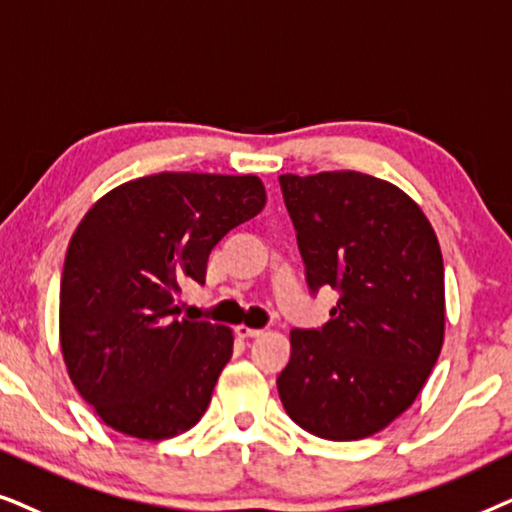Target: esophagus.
<instances>
[{
  "instance_id": "1",
  "label": "esophagus",
  "mask_w": 512,
  "mask_h": 512,
  "mask_svg": "<svg viewBox=\"0 0 512 512\" xmlns=\"http://www.w3.org/2000/svg\"><path fill=\"white\" fill-rule=\"evenodd\" d=\"M236 335L248 339V337H260L262 330H257V327H248V325H236Z\"/></svg>"
}]
</instances>
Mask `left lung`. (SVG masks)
Instances as JSON below:
<instances>
[{"instance_id": "1", "label": "left lung", "mask_w": 512, "mask_h": 512, "mask_svg": "<svg viewBox=\"0 0 512 512\" xmlns=\"http://www.w3.org/2000/svg\"><path fill=\"white\" fill-rule=\"evenodd\" d=\"M311 292H339L320 330L290 332L278 374L288 417L318 438L363 440L424 388L445 339V267L421 208L391 182L330 170L281 175Z\"/></svg>"}]
</instances>
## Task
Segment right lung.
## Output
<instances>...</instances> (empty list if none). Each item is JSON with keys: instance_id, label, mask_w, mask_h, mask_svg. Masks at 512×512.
Returning a JSON list of instances; mask_svg holds the SVG:
<instances>
[{"instance_id": "right-lung-1", "label": "right lung", "mask_w": 512, "mask_h": 512, "mask_svg": "<svg viewBox=\"0 0 512 512\" xmlns=\"http://www.w3.org/2000/svg\"><path fill=\"white\" fill-rule=\"evenodd\" d=\"M267 203L257 175L159 173L124 182L84 215L60 278V349L72 384L114 431L166 440L208 410L234 332L177 320L185 281Z\"/></svg>"}]
</instances>
